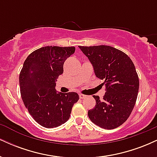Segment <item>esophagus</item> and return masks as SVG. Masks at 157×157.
<instances>
[{
	"label": "esophagus",
	"instance_id": "esophagus-1",
	"mask_svg": "<svg viewBox=\"0 0 157 157\" xmlns=\"http://www.w3.org/2000/svg\"><path fill=\"white\" fill-rule=\"evenodd\" d=\"M79 96H80V99H84V98H86V95L82 94H79Z\"/></svg>",
	"mask_w": 157,
	"mask_h": 157
}]
</instances>
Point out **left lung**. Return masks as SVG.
I'll return each instance as SVG.
<instances>
[{"label": "left lung", "instance_id": "8db88e82", "mask_svg": "<svg viewBox=\"0 0 157 157\" xmlns=\"http://www.w3.org/2000/svg\"><path fill=\"white\" fill-rule=\"evenodd\" d=\"M92 65L97 77L105 80L103 100L94 95L96 105L88 115L105 129L121 125L130 116L137 98L139 78L132 60L126 54L109 46H79Z\"/></svg>", "mask_w": 157, "mask_h": 157}]
</instances>
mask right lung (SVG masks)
<instances>
[{
  "label": "right lung",
  "mask_w": 157,
  "mask_h": 157,
  "mask_svg": "<svg viewBox=\"0 0 157 157\" xmlns=\"http://www.w3.org/2000/svg\"><path fill=\"white\" fill-rule=\"evenodd\" d=\"M75 52L74 46H44L30 54L23 63L19 76L21 97L30 115L43 127L52 128L67 122L78 101L77 93L55 89L64 62Z\"/></svg>",
  "instance_id": "right-lung-1"
}]
</instances>
